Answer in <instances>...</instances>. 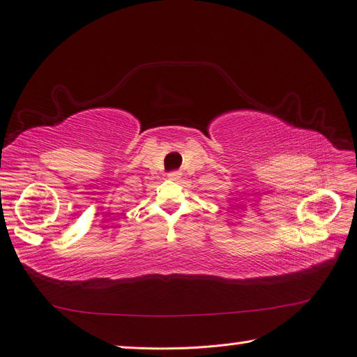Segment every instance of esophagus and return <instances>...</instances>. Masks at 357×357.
I'll use <instances>...</instances> for the list:
<instances>
[{
  "label": "esophagus",
  "mask_w": 357,
  "mask_h": 357,
  "mask_svg": "<svg viewBox=\"0 0 357 357\" xmlns=\"http://www.w3.org/2000/svg\"><path fill=\"white\" fill-rule=\"evenodd\" d=\"M180 177H181V172L180 171H171V172H168V178L169 180H180Z\"/></svg>",
  "instance_id": "esophagus-1"
}]
</instances>
